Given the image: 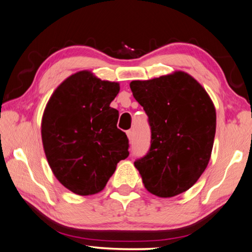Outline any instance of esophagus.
Wrapping results in <instances>:
<instances>
[{"label":"esophagus","instance_id":"1","mask_svg":"<svg viewBox=\"0 0 252 252\" xmlns=\"http://www.w3.org/2000/svg\"><path fill=\"white\" fill-rule=\"evenodd\" d=\"M127 137H128L129 142H133V138H134V133H133V130H128V131H127Z\"/></svg>","mask_w":252,"mask_h":252}]
</instances>
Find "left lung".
Listing matches in <instances>:
<instances>
[{
	"mask_svg": "<svg viewBox=\"0 0 252 252\" xmlns=\"http://www.w3.org/2000/svg\"><path fill=\"white\" fill-rule=\"evenodd\" d=\"M129 86L147 114L152 133L150 151L135 167L152 194L179 195L196 183L211 158L217 126L212 99L184 71Z\"/></svg>",
	"mask_w": 252,
	"mask_h": 252,
	"instance_id": "1",
	"label": "left lung"
}]
</instances>
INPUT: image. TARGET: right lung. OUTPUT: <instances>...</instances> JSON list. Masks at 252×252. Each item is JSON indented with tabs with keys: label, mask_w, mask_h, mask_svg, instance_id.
<instances>
[{
	"label": "right lung",
	"mask_w": 252,
	"mask_h": 252,
	"mask_svg": "<svg viewBox=\"0 0 252 252\" xmlns=\"http://www.w3.org/2000/svg\"><path fill=\"white\" fill-rule=\"evenodd\" d=\"M119 89L118 82L82 70L61 82L45 106L44 153L57 180L75 194L102 191L129 155L128 138L117 128L118 110L110 107Z\"/></svg>",
	"instance_id": "right-lung-1"
}]
</instances>
